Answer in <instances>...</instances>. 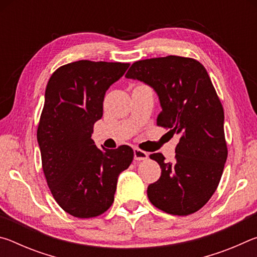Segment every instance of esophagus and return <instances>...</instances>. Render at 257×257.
Instances as JSON below:
<instances>
[{
    "label": "esophagus",
    "mask_w": 257,
    "mask_h": 257,
    "mask_svg": "<svg viewBox=\"0 0 257 257\" xmlns=\"http://www.w3.org/2000/svg\"><path fill=\"white\" fill-rule=\"evenodd\" d=\"M134 158L136 161H143V160H146L147 158H149V154H147L146 152L139 150V149H137V147H135V149H134Z\"/></svg>",
    "instance_id": "esophagus-1"
}]
</instances>
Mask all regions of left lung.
<instances>
[{
  "mask_svg": "<svg viewBox=\"0 0 257 257\" xmlns=\"http://www.w3.org/2000/svg\"><path fill=\"white\" fill-rule=\"evenodd\" d=\"M125 77L153 87L162 106L156 123L180 135L173 162L150 155L161 177L147 187V196L169 214H193L214 194L228 158L224 112L211 78L197 60L177 55L136 61Z\"/></svg>",
  "mask_w": 257,
  "mask_h": 257,
  "instance_id": "8db88e82",
  "label": "left lung"
}]
</instances>
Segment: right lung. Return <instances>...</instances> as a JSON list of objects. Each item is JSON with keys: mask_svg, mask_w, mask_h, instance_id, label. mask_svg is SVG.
<instances>
[{"mask_svg": "<svg viewBox=\"0 0 257 257\" xmlns=\"http://www.w3.org/2000/svg\"><path fill=\"white\" fill-rule=\"evenodd\" d=\"M128 67L80 60L56 69L47 82L37 128L42 168L56 203L72 216L107 211L119 175L133 162L132 147L102 151L90 138L103 115L105 92Z\"/></svg>", "mask_w": 257, "mask_h": 257, "instance_id": "add662e5", "label": "right lung"}]
</instances>
